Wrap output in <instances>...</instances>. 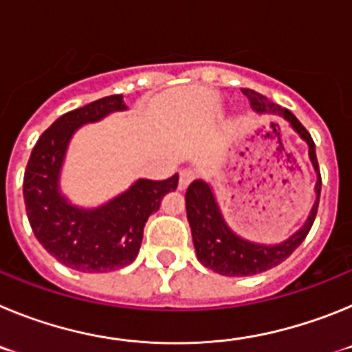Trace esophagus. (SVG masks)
<instances>
[{
	"label": "esophagus",
	"mask_w": 352,
	"mask_h": 352,
	"mask_svg": "<svg viewBox=\"0 0 352 352\" xmlns=\"http://www.w3.org/2000/svg\"><path fill=\"white\" fill-rule=\"evenodd\" d=\"M194 178H195L194 170H190V169L179 170V182H178L179 190H185L186 186L190 185V182H192V179H194Z\"/></svg>",
	"instance_id": "34e87169"
}]
</instances>
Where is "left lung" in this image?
Wrapping results in <instances>:
<instances>
[{"mask_svg":"<svg viewBox=\"0 0 352 352\" xmlns=\"http://www.w3.org/2000/svg\"><path fill=\"white\" fill-rule=\"evenodd\" d=\"M241 91L248 96L252 109L259 116H275L278 120H284L285 125L307 144L310 164L316 173V186H314L316 201L303 226L292 232L289 238L282 239L278 243H259V241L243 238L227 223L210 182H204V179L192 182L190 186L186 188L185 201L186 219L190 223L197 261L206 268L213 270L214 273L226 276L257 275L287 259L309 234L314 219H316L317 206H319V195H321V173H319V164L316 157V144L307 129L291 111L273 104L261 93L254 89H241Z\"/></svg>","mask_w":352,"mask_h":352,"instance_id":"1","label":"left lung"}]
</instances>
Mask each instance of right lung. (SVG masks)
I'll return each mask as SVG.
<instances>
[{
	"instance_id": "1",
	"label": "right lung",
	"mask_w": 352,
	"mask_h": 352,
	"mask_svg": "<svg viewBox=\"0 0 352 352\" xmlns=\"http://www.w3.org/2000/svg\"><path fill=\"white\" fill-rule=\"evenodd\" d=\"M126 109L123 95H111L70 111L40 135L31 151L23 185L28 220L42 247L67 268L105 273L132 263L149 214L178 186V174L162 182L139 178L98 206L72 203L63 192L61 173L77 130Z\"/></svg>"
}]
</instances>
